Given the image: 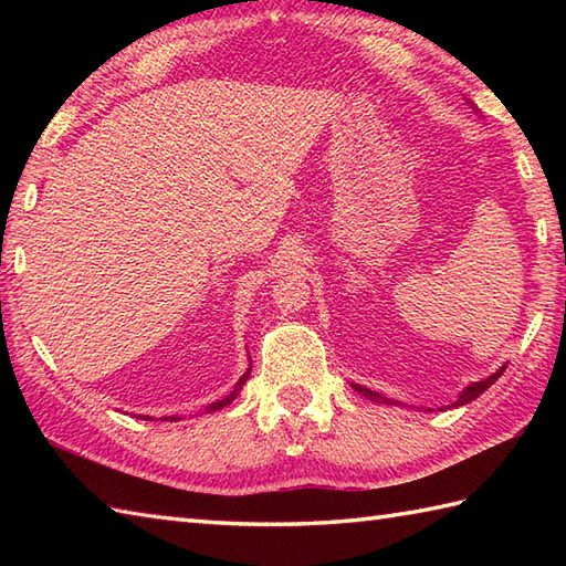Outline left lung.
Instances as JSON below:
<instances>
[{
	"label": "left lung",
	"mask_w": 566,
	"mask_h": 566,
	"mask_svg": "<svg viewBox=\"0 0 566 566\" xmlns=\"http://www.w3.org/2000/svg\"><path fill=\"white\" fill-rule=\"evenodd\" d=\"M506 369V367H501L496 375H491V377H486L484 381H476V384H469V387L460 394V399H457L452 406H464V403H469V401H474L479 394H484L491 384H494L499 377H501V371ZM355 387V391H359L363 396H367V399H371V401H377V403H391L389 399H384V396H379L377 391H369V389H365V387H359V384H353Z\"/></svg>",
	"instance_id": "obj_1"
}]
</instances>
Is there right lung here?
I'll list each match as a JSON object with an SVG mask.
<instances>
[{"instance_id": "right-lung-1", "label": "right lung", "mask_w": 566, "mask_h": 566, "mask_svg": "<svg viewBox=\"0 0 566 566\" xmlns=\"http://www.w3.org/2000/svg\"><path fill=\"white\" fill-rule=\"evenodd\" d=\"M248 377H250V369L245 371V375H243V377H240V379H238V384H235V389H233L231 394H228V396H226V399H221V401H216V403H211V406L207 408V413H213V411H219V408H223V406H228V403H231V401L235 399V396H238V391H240V389H243V384L248 381ZM170 420H179V418H170Z\"/></svg>"}]
</instances>
